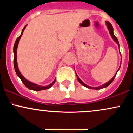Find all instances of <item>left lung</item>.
Instances as JSON below:
<instances>
[{
  "mask_svg": "<svg viewBox=\"0 0 133 133\" xmlns=\"http://www.w3.org/2000/svg\"><path fill=\"white\" fill-rule=\"evenodd\" d=\"M106 25H107V27H108V29H109V33H110V34H111V37H112V39H113V40H114V41H115V42H116V43L117 44V45H118V47H119V44L118 40H117V37H116L115 36H114V33H113V28H112V25H111V23L108 22V21H106ZM119 69L117 70V71H119ZM117 71L116 72V74H115V75L114 76V77H112V78L111 79V80L109 81H108V82H106V83L104 84H103V85H102V86H99V87H96V88H92V87H91V86H88V85H86V84H84V82H82V81L80 79H79V77H78V76H77V74H76V76H77V80H78V81H79V82H80V83L82 85H83L84 86L86 87V88H89V89H96V90H97V89H103V88H106L107 86H109V85L111 83V82H112V81H113V80H114V78H115V77H116V74H117Z\"/></svg>",
  "mask_w": 133,
  "mask_h": 133,
  "instance_id": "1",
  "label": "left lung"
}]
</instances>
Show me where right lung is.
Segmentation results:
<instances>
[{
    "instance_id": "obj_1",
    "label": "right lung",
    "mask_w": 133,
    "mask_h": 133,
    "mask_svg": "<svg viewBox=\"0 0 133 133\" xmlns=\"http://www.w3.org/2000/svg\"><path fill=\"white\" fill-rule=\"evenodd\" d=\"M27 25H25V27L23 28V29L22 30V33L20 35L19 37H17V39H16V42H15V44H14V69H15V71H16V72L17 74V75L19 77V78L21 79V80L22 81V82L24 83V84L25 85V86L27 87L28 89L33 90V91H41V90H44V89H49L52 86V85L54 84L56 82V79H54V81L52 82L51 84H50L49 85L47 86H39V85L36 84L32 83V82L29 81L28 80H27L26 79H25V77L23 76L21 73L20 72L19 68H18L17 66V46H18V44H19V41L21 39V36H22L23 32H24V29L26 27Z\"/></svg>"
}]
</instances>
